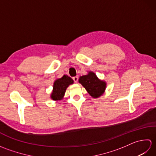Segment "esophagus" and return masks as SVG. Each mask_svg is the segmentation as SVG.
Segmentation results:
<instances>
[{
  "label": "esophagus",
  "instance_id": "34e87169",
  "mask_svg": "<svg viewBox=\"0 0 156 156\" xmlns=\"http://www.w3.org/2000/svg\"><path fill=\"white\" fill-rule=\"evenodd\" d=\"M73 80H74V82H78V76H74V77H73Z\"/></svg>",
  "mask_w": 156,
  "mask_h": 156
}]
</instances>
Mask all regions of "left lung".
<instances>
[{"label":"left lung","mask_w":156,"mask_h":156,"mask_svg":"<svg viewBox=\"0 0 156 156\" xmlns=\"http://www.w3.org/2000/svg\"><path fill=\"white\" fill-rule=\"evenodd\" d=\"M79 82L93 98H98L104 93L106 83L97 77L94 73L90 72L89 74L82 76L79 79Z\"/></svg>","instance_id":"1"}]
</instances>
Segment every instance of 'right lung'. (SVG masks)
<instances>
[{
    "instance_id": "obj_1",
    "label": "right lung",
    "mask_w": 156,
    "mask_h": 156,
    "mask_svg": "<svg viewBox=\"0 0 156 156\" xmlns=\"http://www.w3.org/2000/svg\"><path fill=\"white\" fill-rule=\"evenodd\" d=\"M72 79L69 76L64 75L62 78L58 79L54 82V89L51 95L53 100H60L64 97L66 88L69 84H73Z\"/></svg>"
}]
</instances>
